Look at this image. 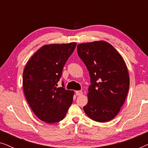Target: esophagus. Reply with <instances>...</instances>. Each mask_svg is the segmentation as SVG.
Returning a JSON list of instances; mask_svg holds the SVG:
<instances>
[{"label":"esophagus","mask_w":148,"mask_h":148,"mask_svg":"<svg viewBox=\"0 0 148 148\" xmlns=\"http://www.w3.org/2000/svg\"><path fill=\"white\" fill-rule=\"evenodd\" d=\"M75 94L77 96H80V95H82L83 94V92L82 91H76Z\"/></svg>","instance_id":"esophagus-1"}]
</instances>
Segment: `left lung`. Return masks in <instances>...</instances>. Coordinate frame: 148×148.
<instances>
[{
	"label": "left lung",
	"mask_w": 148,
	"mask_h": 148,
	"mask_svg": "<svg viewBox=\"0 0 148 148\" xmlns=\"http://www.w3.org/2000/svg\"><path fill=\"white\" fill-rule=\"evenodd\" d=\"M77 54L90 76L84 112L97 122L112 120L120 111L129 91V77L124 60L105 41L79 44Z\"/></svg>",
	"instance_id": "left-lung-1"
}]
</instances>
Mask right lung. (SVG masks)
I'll return each instance as SVG.
<instances>
[{"instance_id": "1", "label": "right lung", "mask_w": 148, "mask_h": 148, "mask_svg": "<svg viewBox=\"0 0 148 148\" xmlns=\"http://www.w3.org/2000/svg\"><path fill=\"white\" fill-rule=\"evenodd\" d=\"M77 44H49L40 48L26 64L23 73V92L29 106L39 119L47 123L64 118L73 102L74 92L56 88L66 60Z\"/></svg>"}]
</instances>
